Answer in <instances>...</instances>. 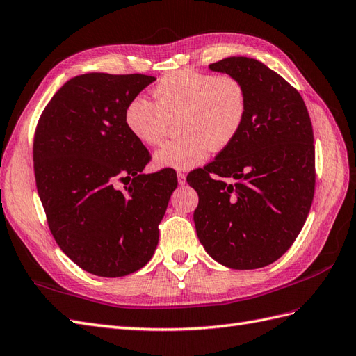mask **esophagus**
I'll return each instance as SVG.
<instances>
[{
    "label": "esophagus",
    "mask_w": 356,
    "mask_h": 356,
    "mask_svg": "<svg viewBox=\"0 0 356 356\" xmlns=\"http://www.w3.org/2000/svg\"><path fill=\"white\" fill-rule=\"evenodd\" d=\"M177 180H179V185H185L186 184V175H185V172L179 171L177 172Z\"/></svg>",
    "instance_id": "34e87169"
}]
</instances>
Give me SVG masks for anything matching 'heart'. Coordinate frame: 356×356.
I'll use <instances>...</instances> for the list:
<instances>
[{"instance_id":"b5f03b06","label":"heart","mask_w":356,"mask_h":356,"mask_svg":"<svg viewBox=\"0 0 356 356\" xmlns=\"http://www.w3.org/2000/svg\"><path fill=\"white\" fill-rule=\"evenodd\" d=\"M154 104L135 96L124 109L127 129L140 143L156 147L167 138L171 122L179 118L180 138L154 153L158 167L191 170L211 149L224 150L238 138L248 114V93L230 74L180 69L159 79Z\"/></svg>"}]
</instances>
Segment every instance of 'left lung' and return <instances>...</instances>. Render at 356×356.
Instances as JSON below:
<instances>
[{
    "instance_id": "left-lung-1",
    "label": "left lung",
    "mask_w": 356,
    "mask_h": 356,
    "mask_svg": "<svg viewBox=\"0 0 356 356\" xmlns=\"http://www.w3.org/2000/svg\"><path fill=\"white\" fill-rule=\"evenodd\" d=\"M209 69L242 81L248 114L238 138L186 177L197 236L227 268H265L291 247L313 203L312 120L299 91L263 63L229 57Z\"/></svg>"
}]
</instances>
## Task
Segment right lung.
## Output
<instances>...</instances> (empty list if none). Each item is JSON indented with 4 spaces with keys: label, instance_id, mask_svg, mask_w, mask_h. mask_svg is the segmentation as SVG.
I'll use <instances>...</instances> for the list:
<instances>
[{
    "label": "right lung",
    "instance_id": "right-lung-1",
    "mask_svg": "<svg viewBox=\"0 0 356 356\" xmlns=\"http://www.w3.org/2000/svg\"><path fill=\"white\" fill-rule=\"evenodd\" d=\"M154 79L141 74L72 78L35 127V186L49 230L72 261L97 277L129 275L152 259L177 186L171 168L144 175L150 153L124 122L126 105Z\"/></svg>",
    "mask_w": 356,
    "mask_h": 356
}]
</instances>
